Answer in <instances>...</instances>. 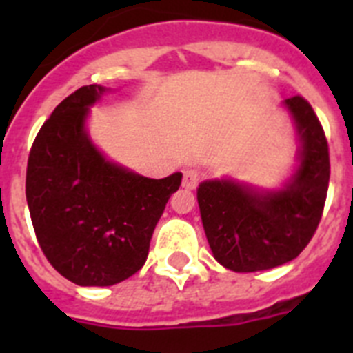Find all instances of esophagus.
Instances as JSON below:
<instances>
[{"instance_id": "obj_1", "label": "esophagus", "mask_w": 353, "mask_h": 353, "mask_svg": "<svg viewBox=\"0 0 353 353\" xmlns=\"http://www.w3.org/2000/svg\"><path fill=\"white\" fill-rule=\"evenodd\" d=\"M199 182H201V174H199L198 171H196V170H185V171H183L182 185L185 187V189H196Z\"/></svg>"}]
</instances>
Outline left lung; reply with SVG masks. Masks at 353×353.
Listing matches in <instances>:
<instances>
[{"instance_id": "obj_1", "label": "left lung", "mask_w": 353, "mask_h": 353, "mask_svg": "<svg viewBox=\"0 0 353 353\" xmlns=\"http://www.w3.org/2000/svg\"><path fill=\"white\" fill-rule=\"evenodd\" d=\"M297 125L299 168L281 191H256L232 180L198 189L205 233L215 260L233 272H258L292 261L316 232L329 189L323 127L304 97L286 99Z\"/></svg>"}]
</instances>
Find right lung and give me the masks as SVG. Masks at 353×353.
<instances>
[{
    "label": "right lung",
    "mask_w": 353,
    "mask_h": 353,
    "mask_svg": "<svg viewBox=\"0 0 353 353\" xmlns=\"http://www.w3.org/2000/svg\"><path fill=\"white\" fill-rule=\"evenodd\" d=\"M104 88L90 84L56 105L37 134L26 201L49 263L79 286H111L138 272L182 173L145 179L105 161L84 130Z\"/></svg>",
    "instance_id": "add662e5"
}]
</instances>
